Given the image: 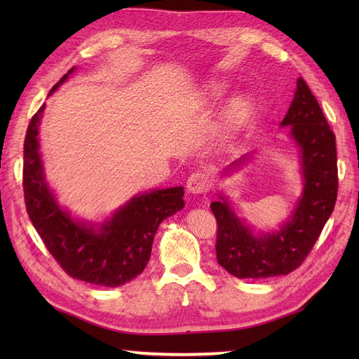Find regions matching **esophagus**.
<instances>
[{"mask_svg": "<svg viewBox=\"0 0 359 359\" xmlns=\"http://www.w3.org/2000/svg\"><path fill=\"white\" fill-rule=\"evenodd\" d=\"M211 184V175L207 171H194L187 180V188L193 194H203L208 191Z\"/></svg>", "mask_w": 359, "mask_h": 359, "instance_id": "1", "label": "esophagus"}]
</instances>
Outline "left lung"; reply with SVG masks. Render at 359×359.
<instances>
[{
    "label": "left lung",
    "instance_id": "left-lung-1",
    "mask_svg": "<svg viewBox=\"0 0 359 359\" xmlns=\"http://www.w3.org/2000/svg\"><path fill=\"white\" fill-rule=\"evenodd\" d=\"M280 125L290 126V135L301 151L304 193L292 217L279 231L256 236L234 215L224 196L210 205L217 220V262L239 279L280 276L296 270L313 248L337 203V142L304 79H297L294 98Z\"/></svg>",
    "mask_w": 359,
    "mask_h": 359
}]
</instances>
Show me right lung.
Listing matches in <instances>:
<instances>
[{
    "label": "right lung",
    "mask_w": 359,
    "mask_h": 359,
    "mask_svg": "<svg viewBox=\"0 0 359 359\" xmlns=\"http://www.w3.org/2000/svg\"><path fill=\"white\" fill-rule=\"evenodd\" d=\"M63 75L53 93L72 74ZM46 104L30 120L25 139L22 189L27 215L46 248L71 278L94 285L120 287L147 266L157 228L184 208V187L154 189L133 197L100 226L74 220L60 208L46 184L38 126Z\"/></svg>",
    "instance_id": "add662e5"
}]
</instances>
